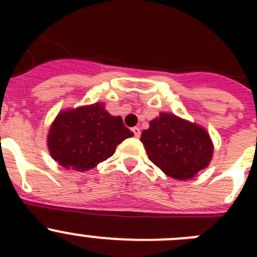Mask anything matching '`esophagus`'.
<instances>
[{"mask_svg":"<svg viewBox=\"0 0 257 257\" xmlns=\"http://www.w3.org/2000/svg\"><path fill=\"white\" fill-rule=\"evenodd\" d=\"M133 133H134V135H135V138H139L140 134H142V133H140V128H139V127H134V128H133Z\"/></svg>","mask_w":257,"mask_h":257,"instance_id":"obj_1","label":"esophagus"}]
</instances>
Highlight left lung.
Returning <instances> with one entry per match:
<instances>
[{"label": "left lung", "mask_w": 257, "mask_h": 257, "mask_svg": "<svg viewBox=\"0 0 257 257\" xmlns=\"http://www.w3.org/2000/svg\"><path fill=\"white\" fill-rule=\"evenodd\" d=\"M140 140L149 160L178 180L194 178L207 167L213 154L207 131L172 113H160L152 119Z\"/></svg>", "instance_id": "1"}]
</instances>
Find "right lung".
Returning <instances> with one entry per match:
<instances>
[{
	"mask_svg": "<svg viewBox=\"0 0 257 257\" xmlns=\"http://www.w3.org/2000/svg\"><path fill=\"white\" fill-rule=\"evenodd\" d=\"M119 115L109 114L104 104L63 110L47 135L51 157L61 167L87 171L114 154L118 144L131 138Z\"/></svg>",
	"mask_w": 257,
	"mask_h": 257,
	"instance_id": "add662e5",
	"label": "right lung"
}]
</instances>
